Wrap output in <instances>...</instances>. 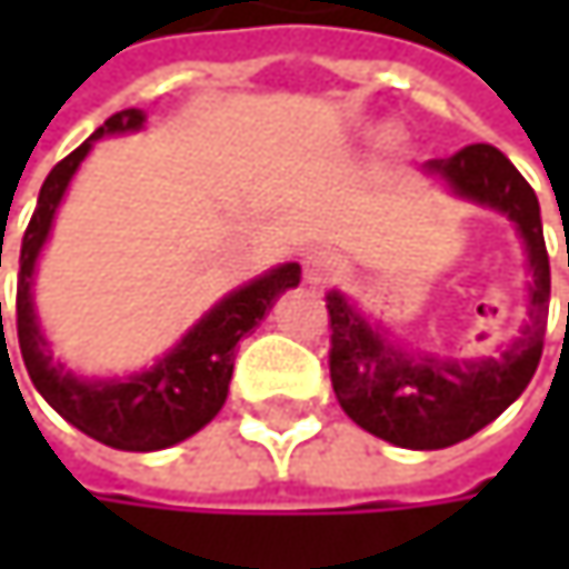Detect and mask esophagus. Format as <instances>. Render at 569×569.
Here are the masks:
<instances>
[{"instance_id": "esophagus-1", "label": "esophagus", "mask_w": 569, "mask_h": 569, "mask_svg": "<svg viewBox=\"0 0 569 569\" xmlns=\"http://www.w3.org/2000/svg\"><path fill=\"white\" fill-rule=\"evenodd\" d=\"M339 270H342V263L332 253H309L306 257V283H329Z\"/></svg>"}]
</instances>
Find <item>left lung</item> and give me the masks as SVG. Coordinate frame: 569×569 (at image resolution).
<instances>
[{"instance_id": "8db88e82", "label": "left lung", "mask_w": 569, "mask_h": 569, "mask_svg": "<svg viewBox=\"0 0 569 569\" xmlns=\"http://www.w3.org/2000/svg\"><path fill=\"white\" fill-rule=\"evenodd\" d=\"M458 197L501 210L523 237L530 263V322L501 356L438 359L396 349L372 329L342 292L326 296L329 309V376L342 411L369 435L398 448H451L491 425L527 389L543 352V319L550 302V260L543 247L540 203L533 187L491 144H471L451 158L425 164Z\"/></svg>"}]
</instances>
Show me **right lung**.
Instances as JSON below:
<instances>
[{
	"label": "right lung",
	"instance_id": "right-lung-1",
	"mask_svg": "<svg viewBox=\"0 0 569 569\" xmlns=\"http://www.w3.org/2000/svg\"><path fill=\"white\" fill-rule=\"evenodd\" d=\"M141 124H144V111L124 108L111 114L81 148H74L64 161H58L52 168L39 190L36 213L22 237L19 286H16V329H19V349H22V362L29 369L32 386L64 421H71L88 438L118 451H161L197 435L227 401L237 342L260 326V319L270 312L280 292L299 283V263H283L270 270L267 277L233 289L148 372H138L128 379L88 382L58 366L39 329L36 306H32L36 260L49 240L68 180L74 177L78 164L91 151V144L104 134L138 131Z\"/></svg>",
	"mask_w": 569,
	"mask_h": 569
}]
</instances>
